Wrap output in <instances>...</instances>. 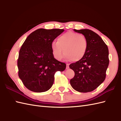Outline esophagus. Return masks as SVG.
I'll use <instances>...</instances> for the list:
<instances>
[{
  "label": "esophagus",
  "mask_w": 121,
  "mask_h": 121,
  "mask_svg": "<svg viewBox=\"0 0 121 121\" xmlns=\"http://www.w3.org/2000/svg\"><path fill=\"white\" fill-rule=\"evenodd\" d=\"M66 69H68L69 68V64H66Z\"/></svg>",
  "instance_id": "1"
}]
</instances>
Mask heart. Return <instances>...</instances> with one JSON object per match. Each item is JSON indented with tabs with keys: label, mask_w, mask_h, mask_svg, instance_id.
<instances>
[{
	"label": "heart",
	"mask_w": 121,
	"mask_h": 121,
	"mask_svg": "<svg viewBox=\"0 0 121 121\" xmlns=\"http://www.w3.org/2000/svg\"><path fill=\"white\" fill-rule=\"evenodd\" d=\"M87 49L86 37L73 32L65 33L58 38L57 42H53L51 43L53 55L58 60H62L65 52L67 60L78 61L84 57Z\"/></svg>",
	"instance_id": "obj_1"
}]
</instances>
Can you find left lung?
Returning <instances> with one entry per match:
<instances>
[{
	"label": "left lung",
	"instance_id": "8db88e82",
	"mask_svg": "<svg viewBox=\"0 0 121 121\" xmlns=\"http://www.w3.org/2000/svg\"><path fill=\"white\" fill-rule=\"evenodd\" d=\"M74 30L86 37L87 49L81 60L69 65L75 72L74 77L70 80V84L78 92H91L96 89L106 78L109 63L108 48L102 38L92 30Z\"/></svg>",
	"mask_w": 121,
	"mask_h": 121
}]
</instances>
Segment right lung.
<instances>
[{
    "instance_id": "1",
    "label": "right lung",
    "mask_w": 121,
    "mask_h": 121,
    "mask_svg": "<svg viewBox=\"0 0 121 121\" xmlns=\"http://www.w3.org/2000/svg\"><path fill=\"white\" fill-rule=\"evenodd\" d=\"M63 29H39L28 36L20 49L17 60L19 76L30 91H48L54 82L56 71H63L65 63L54 58L51 43L64 32Z\"/></svg>"
}]
</instances>
